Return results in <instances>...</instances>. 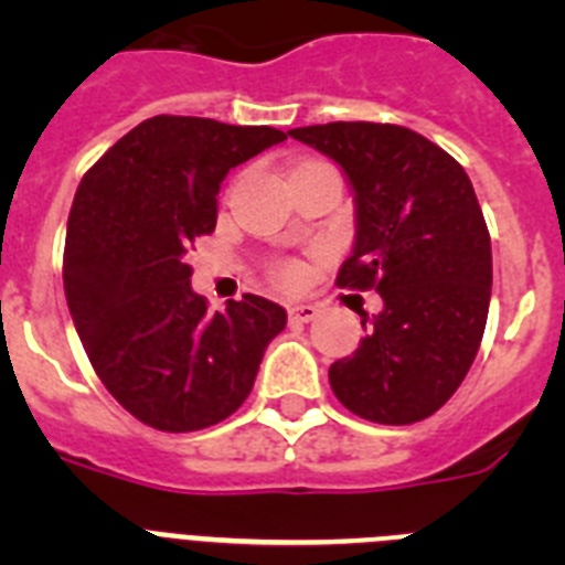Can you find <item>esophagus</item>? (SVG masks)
Wrapping results in <instances>:
<instances>
[{
  "mask_svg": "<svg viewBox=\"0 0 565 565\" xmlns=\"http://www.w3.org/2000/svg\"><path fill=\"white\" fill-rule=\"evenodd\" d=\"M319 317L317 306H291L288 308V319H291L294 326H302V322H313Z\"/></svg>",
  "mask_w": 565,
  "mask_h": 565,
  "instance_id": "34e87169",
  "label": "esophagus"
}]
</instances>
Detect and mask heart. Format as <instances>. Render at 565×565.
I'll list each match as a JSON object with an SVG mask.
<instances>
[{
  "label": "heart",
  "instance_id": "heart-1",
  "mask_svg": "<svg viewBox=\"0 0 565 565\" xmlns=\"http://www.w3.org/2000/svg\"><path fill=\"white\" fill-rule=\"evenodd\" d=\"M277 274H279V279H282V282H288V286H294V282H299V279H302V271H299L297 266H291V263L279 268Z\"/></svg>",
  "mask_w": 565,
  "mask_h": 565
}]
</instances>
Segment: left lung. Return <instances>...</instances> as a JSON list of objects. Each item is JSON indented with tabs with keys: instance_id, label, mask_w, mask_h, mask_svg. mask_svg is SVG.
<instances>
[{
	"instance_id": "1",
	"label": "left lung",
	"mask_w": 565,
	"mask_h": 565,
	"mask_svg": "<svg viewBox=\"0 0 565 565\" xmlns=\"http://www.w3.org/2000/svg\"><path fill=\"white\" fill-rule=\"evenodd\" d=\"M344 169L356 243L339 288L384 308L353 356L331 364L339 402L376 424L433 416L472 367L487 328L492 246L476 189L452 154L398 124L333 121L288 129Z\"/></svg>"
}]
</instances>
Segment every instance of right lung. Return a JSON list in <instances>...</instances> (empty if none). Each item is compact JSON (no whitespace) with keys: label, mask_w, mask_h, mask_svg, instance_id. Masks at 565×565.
I'll list each match as a JSON object with an SVG mask.
<instances>
[{"label":"right lung","mask_w":565,"mask_h":565,"mask_svg":"<svg viewBox=\"0 0 565 565\" xmlns=\"http://www.w3.org/2000/svg\"><path fill=\"white\" fill-rule=\"evenodd\" d=\"M286 132L154 115L78 183L64 239V294L93 371L138 422L192 433L252 393L286 311L254 294L209 311L186 254L214 232L228 169Z\"/></svg>","instance_id":"obj_1"}]
</instances>
